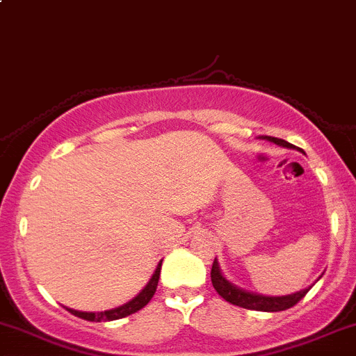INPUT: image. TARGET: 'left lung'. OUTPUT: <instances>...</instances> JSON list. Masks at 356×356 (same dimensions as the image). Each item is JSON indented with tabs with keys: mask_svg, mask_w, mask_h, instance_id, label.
I'll list each match as a JSON object with an SVG mask.
<instances>
[{
	"mask_svg": "<svg viewBox=\"0 0 356 356\" xmlns=\"http://www.w3.org/2000/svg\"><path fill=\"white\" fill-rule=\"evenodd\" d=\"M267 141H273V143L280 145V147L293 148V145H290L289 141L280 140V138L273 136H260ZM211 283L215 286V290L218 292L220 297L227 300V302L234 304V306L245 307V309H253V311H267V313H276V311H285L289 307L296 306L307 292L309 289H304L300 292L290 293V296H282V297H269V296H260V293L248 292V290H243L239 286L232 285L231 282H227L223 277L222 270H220L218 262H213L211 267Z\"/></svg>",
	"mask_w": 356,
	"mask_h": 356,
	"instance_id": "8db88e82",
	"label": "left lung"
}]
</instances>
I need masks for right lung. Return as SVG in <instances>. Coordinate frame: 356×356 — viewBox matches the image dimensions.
I'll use <instances>...</instances> for the list:
<instances>
[{
    "mask_svg": "<svg viewBox=\"0 0 356 356\" xmlns=\"http://www.w3.org/2000/svg\"><path fill=\"white\" fill-rule=\"evenodd\" d=\"M161 266H162V260L157 264V269H155V273L152 274L150 282L147 283V286H145V289L141 290L133 300H129V302L122 304V306L115 307V309L99 311V313H87V311H76V309H70V307H67V311H70L71 314H74V316H79L87 321H111V320H120V318L129 316V314L143 309V307L150 302L152 297H154L155 290H157V285H159V276H161Z\"/></svg>",
    "mask_w": 356,
    "mask_h": 356,
    "instance_id": "1",
    "label": "right lung"
}]
</instances>
